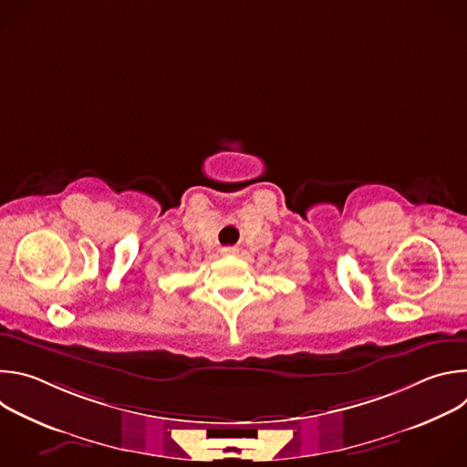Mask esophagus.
<instances>
[{
  "label": "esophagus",
  "instance_id": "obj_1",
  "mask_svg": "<svg viewBox=\"0 0 467 467\" xmlns=\"http://www.w3.org/2000/svg\"><path fill=\"white\" fill-rule=\"evenodd\" d=\"M238 249L236 247H222V254H236Z\"/></svg>",
  "mask_w": 467,
  "mask_h": 467
}]
</instances>
